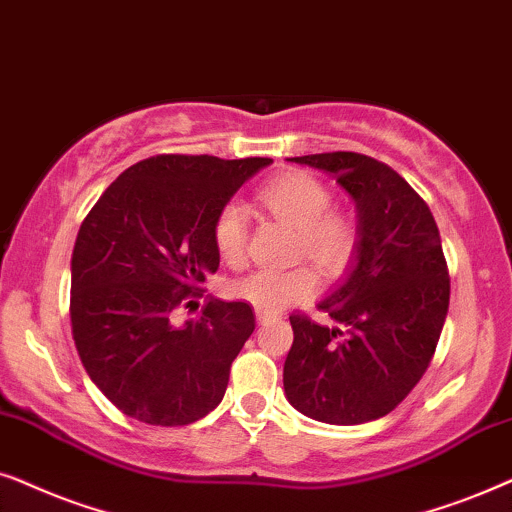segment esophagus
<instances>
[{
  "label": "esophagus",
  "instance_id": "34e87169",
  "mask_svg": "<svg viewBox=\"0 0 512 512\" xmlns=\"http://www.w3.org/2000/svg\"><path fill=\"white\" fill-rule=\"evenodd\" d=\"M257 313V323H269V320H274V316L271 313H264V311H255Z\"/></svg>",
  "mask_w": 512,
  "mask_h": 512
}]
</instances>
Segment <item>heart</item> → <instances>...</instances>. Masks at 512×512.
<instances>
[{
  "mask_svg": "<svg viewBox=\"0 0 512 512\" xmlns=\"http://www.w3.org/2000/svg\"><path fill=\"white\" fill-rule=\"evenodd\" d=\"M257 199L271 215L297 229V252L306 255L325 274H339L356 252V227L344 213L330 210L332 194L323 182L306 173H285L260 187ZM213 241L220 257L241 264L248 243L245 213L238 203L220 208L213 222ZM318 278L309 267L257 269L231 283V295L257 311L278 313L290 304L309 299Z\"/></svg>",
  "mask_w": 512,
  "mask_h": 512,
  "instance_id": "heart-1",
  "label": "heart"
}]
</instances>
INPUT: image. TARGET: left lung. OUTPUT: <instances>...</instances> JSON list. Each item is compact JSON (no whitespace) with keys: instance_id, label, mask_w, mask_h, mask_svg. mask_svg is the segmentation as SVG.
Here are the masks:
<instances>
[{"instance_id":"1","label":"left lung","mask_w":512,"mask_h":512,"mask_svg":"<svg viewBox=\"0 0 512 512\" xmlns=\"http://www.w3.org/2000/svg\"><path fill=\"white\" fill-rule=\"evenodd\" d=\"M337 177L356 201V262L318 302L335 327L290 316L283 388L306 417L335 426L386 417L419 384L449 309V271L426 201L391 166L356 152L290 159Z\"/></svg>"}]
</instances>
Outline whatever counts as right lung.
Wrapping results in <instances>:
<instances>
[{
  "mask_svg": "<svg viewBox=\"0 0 512 512\" xmlns=\"http://www.w3.org/2000/svg\"><path fill=\"white\" fill-rule=\"evenodd\" d=\"M271 159L159 154L124 170L81 222L72 252V337L88 377L126 417L187 426L222 403L255 330L245 302L201 297L220 267L213 222Z\"/></svg>",
  "mask_w": 512,
  "mask_h": 512,
  "instance_id": "right-lung-1",
  "label": "right lung"
}]
</instances>
